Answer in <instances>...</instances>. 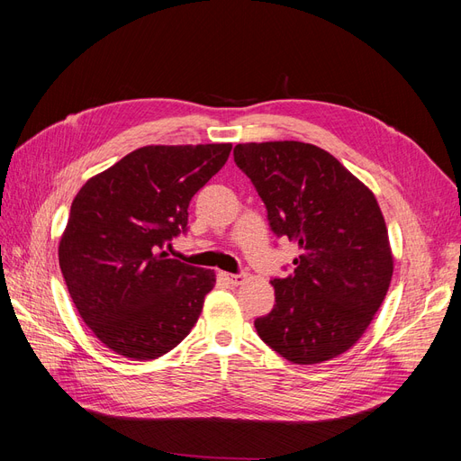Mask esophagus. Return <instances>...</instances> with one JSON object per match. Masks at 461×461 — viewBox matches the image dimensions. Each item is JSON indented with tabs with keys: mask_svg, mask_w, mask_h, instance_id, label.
<instances>
[{
	"mask_svg": "<svg viewBox=\"0 0 461 461\" xmlns=\"http://www.w3.org/2000/svg\"><path fill=\"white\" fill-rule=\"evenodd\" d=\"M221 276L225 278V281H227L229 285H232V286H240V285H244V283H246V278H248V275H246V273H239V275H232V273H221Z\"/></svg>",
	"mask_w": 461,
	"mask_h": 461,
	"instance_id": "1",
	"label": "esophagus"
}]
</instances>
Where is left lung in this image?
I'll return each mask as SVG.
<instances>
[{"instance_id": "1", "label": "left lung", "mask_w": 461, "mask_h": 461, "mask_svg": "<svg viewBox=\"0 0 461 461\" xmlns=\"http://www.w3.org/2000/svg\"><path fill=\"white\" fill-rule=\"evenodd\" d=\"M234 161L252 178L271 229L298 244L294 273L271 281L275 308L259 339L298 366L323 364L364 337L394 271L375 194L313 144L248 142Z\"/></svg>"}]
</instances>
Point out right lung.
I'll return each mask as SVG.
<instances>
[{
    "instance_id": "obj_1",
    "label": "right lung",
    "mask_w": 461,
    "mask_h": 461,
    "mask_svg": "<svg viewBox=\"0 0 461 461\" xmlns=\"http://www.w3.org/2000/svg\"><path fill=\"white\" fill-rule=\"evenodd\" d=\"M230 149L144 146L78 190L59 267L78 315L109 350L158 359L196 325L215 273L171 259L163 246L186 229L192 196Z\"/></svg>"
}]
</instances>
